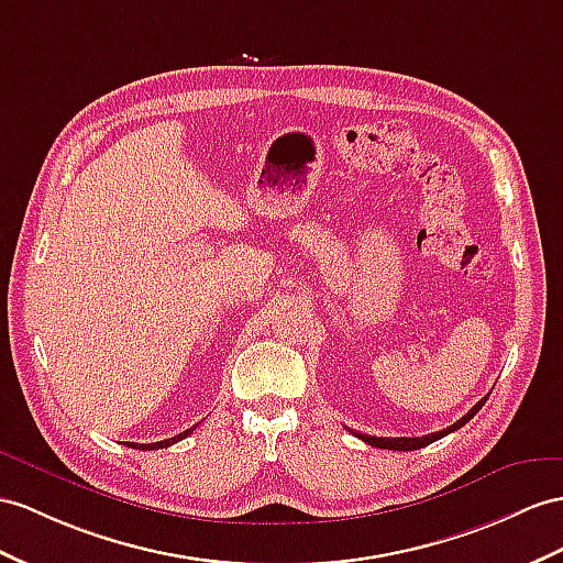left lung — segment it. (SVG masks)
<instances>
[{
    "label": "left lung",
    "mask_w": 563,
    "mask_h": 563,
    "mask_svg": "<svg viewBox=\"0 0 563 563\" xmlns=\"http://www.w3.org/2000/svg\"><path fill=\"white\" fill-rule=\"evenodd\" d=\"M487 401V397H483L478 405H475L466 416H461V419L454 423V426H450V428H444V430H440V432H430V435H423V438H373V435H364V432H354L356 438H362L364 442H368L371 446H380V450H395V452H413V450H421V446H426V444H430V442H435V440H440V438H444V435H450V432H454V430H459L461 426H466L475 413L481 411V407L485 405Z\"/></svg>",
    "instance_id": "8db88e82"
}]
</instances>
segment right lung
<instances>
[{
	"mask_svg": "<svg viewBox=\"0 0 563 563\" xmlns=\"http://www.w3.org/2000/svg\"><path fill=\"white\" fill-rule=\"evenodd\" d=\"M195 428H197V426L187 428V430H183V432H180V435H176V438H168V440H162V442H152V444H137V442H128V446H133V450H164V446H168V444H176V442H180L183 438L190 435V432H192Z\"/></svg>",
	"mask_w": 563,
	"mask_h": 563,
	"instance_id": "obj_1",
	"label": "right lung"
}]
</instances>
